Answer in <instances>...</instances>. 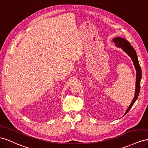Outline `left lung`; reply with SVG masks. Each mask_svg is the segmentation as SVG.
Returning a JSON list of instances; mask_svg holds the SVG:
<instances>
[{"label": "left lung", "instance_id": "1", "mask_svg": "<svg viewBox=\"0 0 148 148\" xmlns=\"http://www.w3.org/2000/svg\"><path fill=\"white\" fill-rule=\"evenodd\" d=\"M113 40L116 45L118 47L121 48V49L130 56L133 62L135 69L136 70V90H135L134 97L133 98L132 103H131V105L128 107V108L127 109L125 113V114H126L130 110L131 108H132L134 102L136 101V100L138 97L139 90H140V82L141 79V69L138 62L136 53V51L134 50V48L131 45L130 43L128 41H127L126 40L121 37H116L113 39Z\"/></svg>", "mask_w": 148, "mask_h": 148}]
</instances>
